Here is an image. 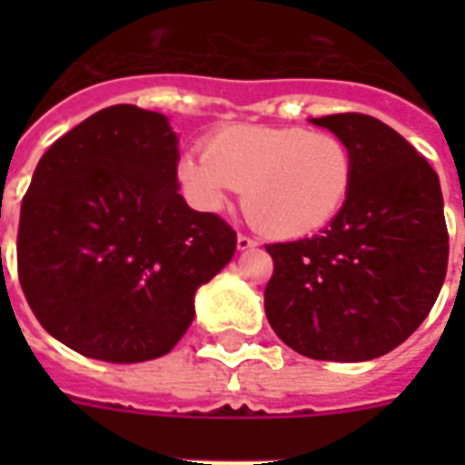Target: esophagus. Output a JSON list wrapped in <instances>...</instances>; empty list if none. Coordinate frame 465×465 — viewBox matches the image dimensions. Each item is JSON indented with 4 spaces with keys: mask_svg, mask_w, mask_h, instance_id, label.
Returning <instances> with one entry per match:
<instances>
[{
    "mask_svg": "<svg viewBox=\"0 0 465 465\" xmlns=\"http://www.w3.org/2000/svg\"><path fill=\"white\" fill-rule=\"evenodd\" d=\"M236 248H239V251H248V248H255V241L248 239V236H243V233H239V236H236Z\"/></svg>",
    "mask_w": 465,
    "mask_h": 465,
    "instance_id": "34e87169",
    "label": "esophagus"
}]
</instances>
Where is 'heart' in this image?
Returning <instances> with one entry per match:
<instances>
[{"label":"heart","mask_w":465,"mask_h":465,"mask_svg":"<svg viewBox=\"0 0 465 465\" xmlns=\"http://www.w3.org/2000/svg\"><path fill=\"white\" fill-rule=\"evenodd\" d=\"M178 175L200 210H224L233 190H243V212L258 232L304 239L338 217L352 190L354 161L332 133L232 125L212 134L204 154L183 156Z\"/></svg>","instance_id":"1"}]
</instances>
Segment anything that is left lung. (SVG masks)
Wrapping results in <instances>:
<instances>
[{
    "instance_id": "obj_1",
    "label": "left lung",
    "mask_w": 465,
    "mask_h": 465,
    "mask_svg": "<svg viewBox=\"0 0 465 465\" xmlns=\"http://www.w3.org/2000/svg\"><path fill=\"white\" fill-rule=\"evenodd\" d=\"M309 123L345 140L352 190L321 233L265 246L275 262L265 316L284 345L311 360H374L418 331L447 277L440 175L371 115Z\"/></svg>"
}]
</instances>
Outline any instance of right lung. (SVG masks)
Returning a JSON list of instances; mask_svg holds the SVG:
<instances>
[{
	"label": "right lung",
	"instance_id": "add662e5",
	"mask_svg": "<svg viewBox=\"0 0 465 465\" xmlns=\"http://www.w3.org/2000/svg\"><path fill=\"white\" fill-rule=\"evenodd\" d=\"M166 115L111 105L35 166L18 222V282L53 338L134 364L173 350L195 292L233 258L236 232L178 193Z\"/></svg>",
	"mask_w": 465,
	"mask_h": 465
}]
</instances>
